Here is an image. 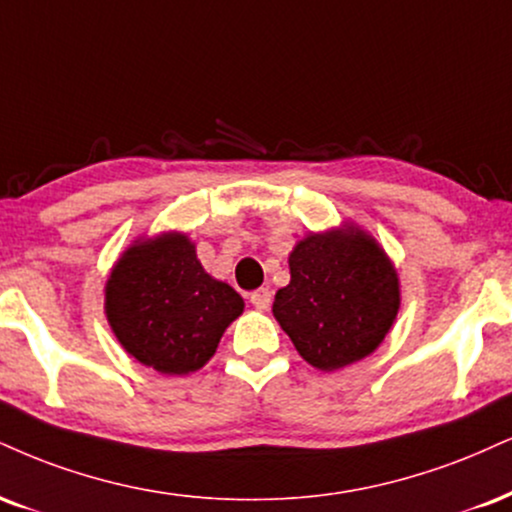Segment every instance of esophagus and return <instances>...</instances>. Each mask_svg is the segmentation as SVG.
<instances>
[{
  "mask_svg": "<svg viewBox=\"0 0 512 512\" xmlns=\"http://www.w3.org/2000/svg\"><path fill=\"white\" fill-rule=\"evenodd\" d=\"M250 303L257 310H269V305H272V291L269 288H257V291L250 293Z\"/></svg>",
  "mask_w": 512,
  "mask_h": 512,
  "instance_id": "obj_1",
  "label": "esophagus"
}]
</instances>
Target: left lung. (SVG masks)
<instances>
[{
  "label": "left lung",
  "instance_id": "obj_1",
  "mask_svg": "<svg viewBox=\"0 0 512 512\" xmlns=\"http://www.w3.org/2000/svg\"><path fill=\"white\" fill-rule=\"evenodd\" d=\"M274 317L305 362L334 372L379 348L400 307L398 274L369 233L343 226L295 245Z\"/></svg>",
  "mask_w": 512,
  "mask_h": 512
}]
</instances>
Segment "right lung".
<instances>
[{"instance_id":"1","label":"right lung","mask_w":512,"mask_h":512,"mask_svg":"<svg viewBox=\"0 0 512 512\" xmlns=\"http://www.w3.org/2000/svg\"><path fill=\"white\" fill-rule=\"evenodd\" d=\"M243 307L229 283L202 269L186 233L176 231L135 240L104 286L114 336L140 365L162 374L205 365Z\"/></svg>"}]
</instances>
